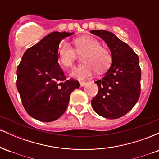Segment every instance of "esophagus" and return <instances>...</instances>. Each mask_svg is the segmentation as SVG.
Segmentation results:
<instances>
[{
    "label": "esophagus",
    "mask_w": 159,
    "mask_h": 159,
    "mask_svg": "<svg viewBox=\"0 0 159 159\" xmlns=\"http://www.w3.org/2000/svg\"><path fill=\"white\" fill-rule=\"evenodd\" d=\"M85 84H86L85 81H80V85H81V87H84Z\"/></svg>",
    "instance_id": "34e87169"
}]
</instances>
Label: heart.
<instances>
[{"mask_svg":"<svg viewBox=\"0 0 159 159\" xmlns=\"http://www.w3.org/2000/svg\"><path fill=\"white\" fill-rule=\"evenodd\" d=\"M75 48L66 42L60 44L57 50L58 59L66 68L73 66L78 54H82L83 63L75 67L71 75L78 79L90 78L96 72L107 69L112 61V56L108 49L101 46L97 39L92 36H81L74 40Z\"/></svg>","mask_w":159,"mask_h":159,"instance_id":"1","label":"heart"}]
</instances>
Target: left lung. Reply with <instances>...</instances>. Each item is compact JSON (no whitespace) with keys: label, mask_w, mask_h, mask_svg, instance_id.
Wrapping results in <instances>:
<instances>
[{"label":"left lung","mask_w":159,"mask_h":159,"mask_svg":"<svg viewBox=\"0 0 159 159\" xmlns=\"http://www.w3.org/2000/svg\"><path fill=\"white\" fill-rule=\"evenodd\" d=\"M90 33L105 42L112 55L110 69L102 78L95 81L98 91L91 101L92 107L103 117L117 119L132 110L140 97L139 57L111 32L94 30Z\"/></svg>","instance_id":"1"}]
</instances>
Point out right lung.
Segmentation results:
<instances>
[{"label": "right lung", "instance_id": "add662e5", "mask_svg": "<svg viewBox=\"0 0 159 159\" xmlns=\"http://www.w3.org/2000/svg\"><path fill=\"white\" fill-rule=\"evenodd\" d=\"M72 33L53 32L27 49L17 68V89L25 111L42 122L57 120L66 110L70 94L80 87L66 79L58 63L62 39Z\"/></svg>", "mask_w": 159, "mask_h": 159}]
</instances>
